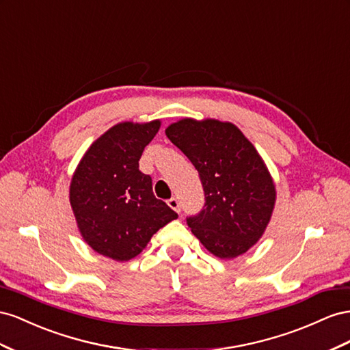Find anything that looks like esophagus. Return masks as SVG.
I'll list each match as a JSON object with an SVG mask.
<instances>
[{
    "mask_svg": "<svg viewBox=\"0 0 350 350\" xmlns=\"http://www.w3.org/2000/svg\"><path fill=\"white\" fill-rule=\"evenodd\" d=\"M168 205H170V208L172 209H174L176 213H180L182 211V206H180V202H178V199L177 198H170L168 199V202H167Z\"/></svg>",
    "mask_w": 350,
    "mask_h": 350,
    "instance_id": "1",
    "label": "esophagus"
}]
</instances>
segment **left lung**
I'll use <instances>...</instances> for the list:
<instances>
[{"instance_id": "8db88e82", "label": "left lung", "mask_w": 350, "mask_h": 350, "mask_svg": "<svg viewBox=\"0 0 350 350\" xmlns=\"http://www.w3.org/2000/svg\"><path fill=\"white\" fill-rule=\"evenodd\" d=\"M167 137L191 159L204 187L205 204L186 218L209 252L230 259L262 236L275 202L273 178L254 145L232 123L180 120Z\"/></svg>"}]
</instances>
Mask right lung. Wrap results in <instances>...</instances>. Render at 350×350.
<instances>
[{
	"label": "right lung",
	"instance_id": "add662e5",
	"mask_svg": "<svg viewBox=\"0 0 350 350\" xmlns=\"http://www.w3.org/2000/svg\"><path fill=\"white\" fill-rule=\"evenodd\" d=\"M159 122L120 123L88 149L70 185V204L86 243L116 261H129L177 214L152 192L139 170Z\"/></svg>",
	"mask_w": 350,
	"mask_h": 350
}]
</instances>
